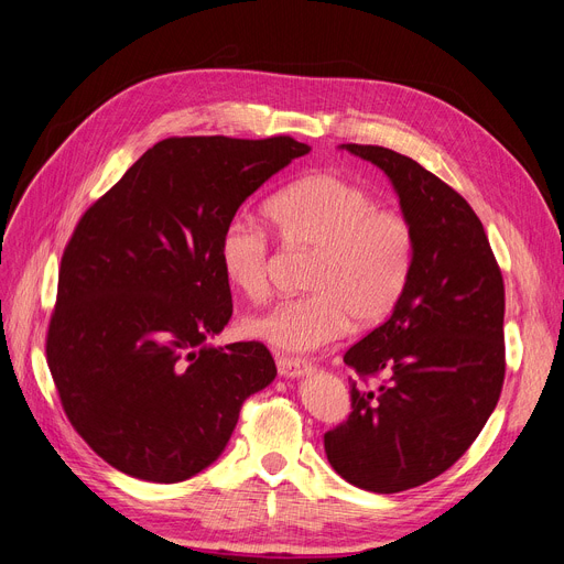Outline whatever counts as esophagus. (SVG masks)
I'll list each match as a JSON object with an SVG mask.
<instances>
[{
    "label": "esophagus",
    "mask_w": 564,
    "mask_h": 564,
    "mask_svg": "<svg viewBox=\"0 0 564 564\" xmlns=\"http://www.w3.org/2000/svg\"><path fill=\"white\" fill-rule=\"evenodd\" d=\"M278 371L282 377H301L307 369H312V365L303 358H289V356H278Z\"/></svg>",
    "instance_id": "obj_1"
}]
</instances>
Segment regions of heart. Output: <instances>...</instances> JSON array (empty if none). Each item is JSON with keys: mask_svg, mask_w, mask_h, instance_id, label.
Segmentation results:
<instances>
[{"mask_svg": "<svg viewBox=\"0 0 564 564\" xmlns=\"http://www.w3.org/2000/svg\"><path fill=\"white\" fill-rule=\"evenodd\" d=\"M280 243L312 250L301 299L252 314L243 330L280 351H314L341 337L348 321L381 324L404 296L415 259V231L404 213L379 206L367 187L335 174H312L265 204ZM218 257L227 282L252 303L271 293L273 246L246 218L227 223Z\"/></svg>", "mask_w": 564, "mask_h": 564, "instance_id": "heart-1", "label": "heart"}]
</instances>
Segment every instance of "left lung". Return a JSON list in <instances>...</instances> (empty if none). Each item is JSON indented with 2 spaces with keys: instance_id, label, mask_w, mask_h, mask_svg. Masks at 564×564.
I'll return each instance as SVG.
<instances>
[{
  "instance_id": "left-lung-1",
  "label": "left lung",
  "mask_w": 564,
  "mask_h": 564,
  "mask_svg": "<svg viewBox=\"0 0 564 564\" xmlns=\"http://www.w3.org/2000/svg\"><path fill=\"white\" fill-rule=\"evenodd\" d=\"M381 167L415 231V259L390 318L344 354L351 413L324 434L354 487L399 494L445 473L479 436L505 381V282L470 204L413 158L341 144Z\"/></svg>"
}]
</instances>
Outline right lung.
Returning <instances> with one entry per match:
<instances>
[{
    "mask_svg": "<svg viewBox=\"0 0 564 564\" xmlns=\"http://www.w3.org/2000/svg\"><path fill=\"white\" fill-rule=\"evenodd\" d=\"M305 153L289 135L167 138L75 225L47 367L75 432L117 470L160 485L197 475L223 454L243 401L275 379L261 341H204L234 312L223 229Z\"/></svg>",
    "mask_w": 564,
    "mask_h": 564,
    "instance_id": "right-lung-1",
    "label": "right lung"
}]
</instances>
